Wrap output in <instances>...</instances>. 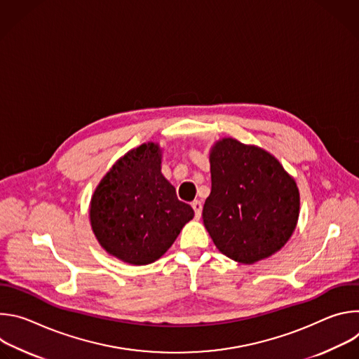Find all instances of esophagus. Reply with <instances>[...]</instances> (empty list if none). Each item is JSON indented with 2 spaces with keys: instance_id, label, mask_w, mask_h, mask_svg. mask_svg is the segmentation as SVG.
Wrapping results in <instances>:
<instances>
[{
  "instance_id": "1",
  "label": "esophagus",
  "mask_w": 359,
  "mask_h": 359,
  "mask_svg": "<svg viewBox=\"0 0 359 359\" xmlns=\"http://www.w3.org/2000/svg\"><path fill=\"white\" fill-rule=\"evenodd\" d=\"M191 208H193V210H194V216H196V219H198V217L201 216V209H203L201 203H200L198 200H194V201L191 203Z\"/></svg>"
}]
</instances>
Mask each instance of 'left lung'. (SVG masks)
Instances as JSON below:
<instances>
[{
  "label": "left lung",
  "mask_w": 359,
  "mask_h": 359,
  "mask_svg": "<svg viewBox=\"0 0 359 359\" xmlns=\"http://www.w3.org/2000/svg\"><path fill=\"white\" fill-rule=\"evenodd\" d=\"M212 191L203 223L234 262L270 257L291 237L299 213L294 179L266 150L223 139L210 155Z\"/></svg>",
  "instance_id": "left-lung-1"
}]
</instances>
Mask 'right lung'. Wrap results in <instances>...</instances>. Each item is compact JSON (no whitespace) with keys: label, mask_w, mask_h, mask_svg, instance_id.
<instances>
[{"label":"right lung","mask_w":359,"mask_h":359,"mask_svg":"<svg viewBox=\"0 0 359 359\" xmlns=\"http://www.w3.org/2000/svg\"><path fill=\"white\" fill-rule=\"evenodd\" d=\"M155 143L128 151L102 179L90 201L93 233L109 254L135 266L161 259L194 212L161 172Z\"/></svg>","instance_id":"1"}]
</instances>
